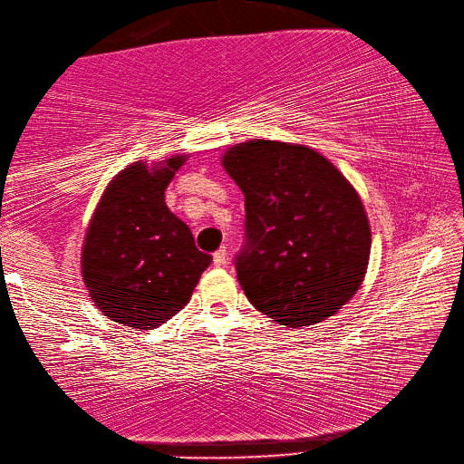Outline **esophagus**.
Wrapping results in <instances>:
<instances>
[{"label":"esophagus","instance_id":"esophagus-1","mask_svg":"<svg viewBox=\"0 0 464 464\" xmlns=\"http://www.w3.org/2000/svg\"><path fill=\"white\" fill-rule=\"evenodd\" d=\"M226 260H228V252H226V248H220L218 252L214 254V266H224Z\"/></svg>","mask_w":464,"mask_h":464}]
</instances>
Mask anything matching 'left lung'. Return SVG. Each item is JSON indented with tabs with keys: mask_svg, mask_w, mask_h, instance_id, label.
Listing matches in <instances>:
<instances>
[{
	"mask_svg": "<svg viewBox=\"0 0 464 464\" xmlns=\"http://www.w3.org/2000/svg\"><path fill=\"white\" fill-rule=\"evenodd\" d=\"M220 162L246 198L236 274L250 304L286 328L336 314L371 258V222L356 188L326 156L292 141L246 140Z\"/></svg>",
	"mask_w": 464,
	"mask_h": 464,
	"instance_id": "1",
	"label": "left lung"
}]
</instances>
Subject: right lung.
<instances>
[{
    "label": "right lung",
    "mask_w": 464,
    "mask_h": 464,
    "mask_svg": "<svg viewBox=\"0 0 464 464\" xmlns=\"http://www.w3.org/2000/svg\"><path fill=\"white\" fill-rule=\"evenodd\" d=\"M188 154L131 162L110 179L82 244V278L93 304L118 324L152 330L178 314L210 266L190 228L169 212L166 188Z\"/></svg>",
    "instance_id": "1"
}]
</instances>
